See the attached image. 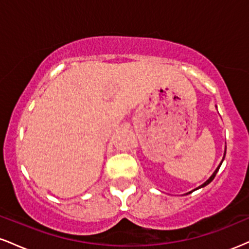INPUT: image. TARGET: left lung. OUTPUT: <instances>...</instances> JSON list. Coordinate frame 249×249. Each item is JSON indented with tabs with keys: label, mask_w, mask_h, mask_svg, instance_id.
Wrapping results in <instances>:
<instances>
[{
	"label": "left lung",
	"mask_w": 249,
	"mask_h": 249,
	"mask_svg": "<svg viewBox=\"0 0 249 249\" xmlns=\"http://www.w3.org/2000/svg\"><path fill=\"white\" fill-rule=\"evenodd\" d=\"M225 154H226V151H225ZM225 154H224V158H222V160H221V162H220V165H219V166H218V167H216V170H215V171H214V172H213V174H212V176H211V177H210V179H208V180H206V181H205V182H204V184H202V185H201V186H199L198 188L205 187V186H206V185H208V184H210V182H211V181H212V180L214 179V177H215V176H216V173H218V171H219V168H220V166H221L222 161H224V159H225ZM198 188H196V190H198ZM196 190H193V191H196ZM193 191H191V192H188V193H186V194H190V193H192V192H193Z\"/></svg>",
	"instance_id": "left-lung-1"
}]
</instances>
